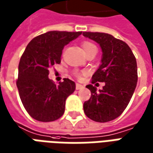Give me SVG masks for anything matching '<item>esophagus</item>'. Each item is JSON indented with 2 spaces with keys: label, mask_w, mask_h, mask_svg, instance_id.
Returning a JSON list of instances; mask_svg holds the SVG:
<instances>
[{
  "label": "esophagus",
  "mask_w": 153,
  "mask_h": 153,
  "mask_svg": "<svg viewBox=\"0 0 153 153\" xmlns=\"http://www.w3.org/2000/svg\"><path fill=\"white\" fill-rule=\"evenodd\" d=\"M84 88V86H83V85H81V84H79V83H76V89L77 90L82 89V88Z\"/></svg>",
  "instance_id": "esophagus-1"
}]
</instances>
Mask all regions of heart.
<instances>
[{
	"instance_id": "heart-1",
	"label": "heart",
	"mask_w": 153,
	"mask_h": 153,
	"mask_svg": "<svg viewBox=\"0 0 153 153\" xmlns=\"http://www.w3.org/2000/svg\"><path fill=\"white\" fill-rule=\"evenodd\" d=\"M82 47H83V51H84V53L87 52L88 50H90V49L96 48L95 45H93V43L88 42H83V43H82Z\"/></svg>"
}]
</instances>
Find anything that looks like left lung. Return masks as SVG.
I'll return each mask as SVG.
<instances>
[{
	"label": "left lung",
	"mask_w": 153,
	"mask_h": 153,
	"mask_svg": "<svg viewBox=\"0 0 153 153\" xmlns=\"http://www.w3.org/2000/svg\"><path fill=\"white\" fill-rule=\"evenodd\" d=\"M83 35L99 44L102 52L92 83H105L98 91L93 84L87 85L91 97L83 104V111L94 121H111L121 115L134 94L138 82L136 59L130 47L112 35L90 32Z\"/></svg>",
	"instance_id": "8db88e82"
}]
</instances>
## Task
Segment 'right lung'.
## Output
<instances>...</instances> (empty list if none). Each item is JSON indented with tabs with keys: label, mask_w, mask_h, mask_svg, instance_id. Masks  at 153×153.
Segmentation results:
<instances>
[{
	"label": "right lung",
	"mask_w": 153,
	"mask_h": 153,
	"mask_svg": "<svg viewBox=\"0 0 153 153\" xmlns=\"http://www.w3.org/2000/svg\"><path fill=\"white\" fill-rule=\"evenodd\" d=\"M81 34L82 32H47L33 38L22 55L16 84L25 110L38 121H54L65 112V101L74 92L75 83L64 79L55 84L48 78V69L60 63L64 47Z\"/></svg>",
	"instance_id": "add662e5"
}]
</instances>
